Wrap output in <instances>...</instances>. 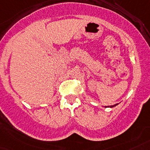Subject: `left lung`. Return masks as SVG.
Returning <instances> with one entry per match:
<instances>
[{
	"mask_svg": "<svg viewBox=\"0 0 150 150\" xmlns=\"http://www.w3.org/2000/svg\"><path fill=\"white\" fill-rule=\"evenodd\" d=\"M118 104H115V105H110V106H107V107H110V108H112V107H115V106H116V105H117ZM105 108H107L106 106H105Z\"/></svg>",
	"mask_w": 150,
	"mask_h": 150,
	"instance_id": "1",
	"label": "left lung"
}]
</instances>
